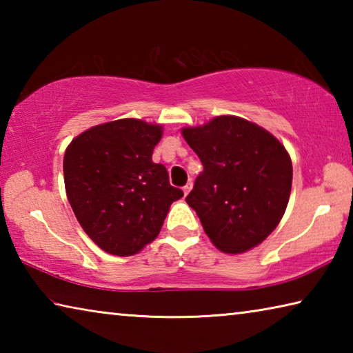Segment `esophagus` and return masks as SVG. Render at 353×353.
<instances>
[{"mask_svg":"<svg viewBox=\"0 0 353 353\" xmlns=\"http://www.w3.org/2000/svg\"><path fill=\"white\" fill-rule=\"evenodd\" d=\"M191 188H193V182H191V181H190V182H188L187 185H185V187L182 188V190H183V194H185V196H187V194L190 193V191H191Z\"/></svg>","mask_w":353,"mask_h":353,"instance_id":"34e87169","label":"esophagus"}]
</instances>
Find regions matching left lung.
<instances>
[{"label": "left lung", "instance_id": "left-lung-1", "mask_svg": "<svg viewBox=\"0 0 353 353\" xmlns=\"http://www.w3.org/2000/svg\"><path fill=\"white\" fill-rule=\"evenodd\" d=\"M204 171L187 196L210 241L224 254L248 252L272 234L288 205L291 157L276 137L235 115L182 128Z\"/></svg>", "mask_w": 353, "mask_h": 353}]
</instances>
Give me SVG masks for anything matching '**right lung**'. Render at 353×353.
I'll use <instances>...</instances> for the list:
<instances>
[{
    "mask_svg": "<svg viewBox=\"0 0 353 353\" xmlns=\"http://www.w3.org/2000/svg\"><path fill=\"white\" fill-rule=\"evenodd\" d=\"M162 124L121 118L83 130L63 155L65 191L83 232L107 254L130 256L152 243L182 190L152 162Z\"/></svg>",
    "mask_w": 353,
    "mask_h": 353,
    "instance_id": "obj_1",
    "label": "right lung"
}]
</instances>
